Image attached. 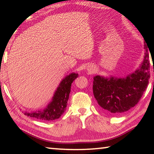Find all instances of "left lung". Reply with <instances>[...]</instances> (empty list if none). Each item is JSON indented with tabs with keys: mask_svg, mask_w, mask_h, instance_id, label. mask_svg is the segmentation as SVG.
I'll list each match as a JSON object with an SVG mask.
<instances>
[{
	"mask_svg": "<svg viewBox=\"0 0 154 154\" xmlns=\"http://www.w3.org/2000/svg\"><path fill=\"white\" fill-rule=\"evenodd\" d=\"M144 60L139 69L125 78L95 76L93 93L98 104L106 112L119 114L128 111L139 103L149 83L150 62L145 44Z\"/></svg>",
	"mask_w": 154,
	"mask_h": 154,
	"instance_id": "8db88e82",
	"label": "left lung"
}]
</instances>
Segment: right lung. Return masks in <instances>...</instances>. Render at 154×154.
<instances>
[{"label": "right lung", "mask_w": 154, "mask_h": 154, "mask_svg": "<svg viewBox=\"0 0 154 154\" xmlns=\"http://www.w3.org/2000/svg\"><path fill=\"white\" fill-rule=\"evenodd\" d=\"M77 77L78 74L72 72L67 75L62 81L54 94L51 102L49 104L47 108L44 109L43 111L31 113L25 112L24 114L31 118L45 121H51L60 118L66 107L72 83Z\"/></svg>", "instance_id": "add662e5"}]
</instances>
